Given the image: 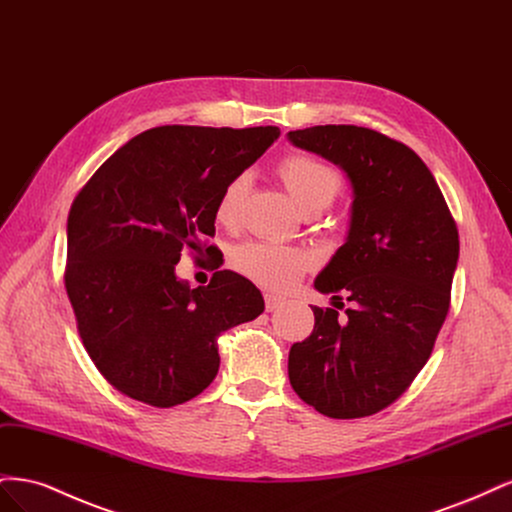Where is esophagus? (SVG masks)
<instances>
[{
  "label": "esophagus",
  "instance_id": "34e87169",
  "mask_svg": "<svg viewBox=\"0 0 512 512\" xmlns=\"http://www.w3.org/2000/svg\"><path fill=\"white\" fill-rule=\"evenodd\" d=\"M282 305V297H275V294H265V307L267 312H275L277 307Z\"/></svg>",
  "mask_w": 512,
  "mask_h": 512
}]
</instances>
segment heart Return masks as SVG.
I'll return each mask as SVG.
<instances>
[{
  "label": "heart",
  "instance_id": "b5f03b06",
  "mask_svg": "<svg viewBox=\"0 0 512 512\" xmlns=\"http://www.w3.org/2000/svg\"><path fill=\"white\" fill-rule=\"evenodd\" d=\"M277 175H280L286 190L297 200L301 209L329 205L339 188H342V177H339L337 170L324 160L309 156V153H288L277 164ZM245 190V175L232 177L224 185L213 207L215 222L222 226H232L237 222ZM228 262L232 271L243 275L245 280L254 282L260 288L280 292L299 280L312 258L301 247L247 241L230 252Z\"/></svg>",
  "mask_w": 512,
  "mask_h": 512
}]
</instances>
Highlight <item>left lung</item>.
<instances>
[{
    "mask_svg": "<svg viewBox=\"0 0 512 512\" xmlns=\"http://www.w3.org/2000/svg\"><path fill=\"white\" fill-rule=\"evenodd\" d=\"M288 138L344 168L354 190L348 239L314 282L337 309L312 307L314 331L292 344L288 378L324 416H371L429 361L451 307L457 224L431 170L395 138L359 126ZM344 298L348 319L338 314Z\"/></svg>",
    "mask_w": 512,
    "mask_h": 512,
    "instance_id": "1",
    "label": "left lung"
}]
</instances>
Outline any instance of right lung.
I'll use <instances>...</instances> for the list:
<instances>
[{
	"label": "right lung",
	"instance_id": "1",
	"mask_svg": "<svg viewBox=\"0 0 512 512\" xmlns=\"http://www.w3.org/2000/svg\"><path fill=\"white\" fill-rule=\"evenodd\" d=\"M280 128L160 126L117 149L68 213L66 292L76 329L104 380L170 408L218 376V337L262 314L260 290L232 271L209 286L177 280L183 250L209 254L213 207Z\"/></svg>",
	"mask_w": 512,
	"mask_h": 512
}]
</instances>
